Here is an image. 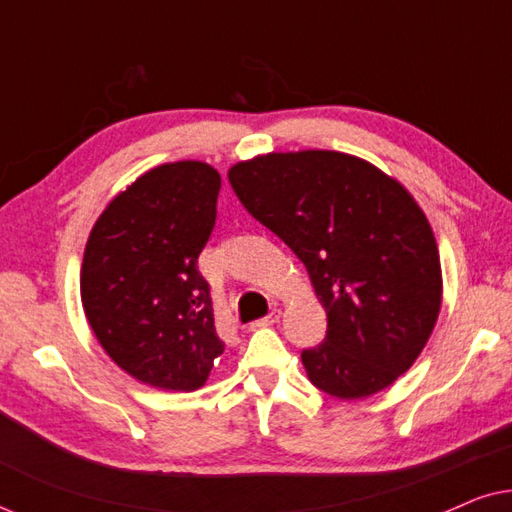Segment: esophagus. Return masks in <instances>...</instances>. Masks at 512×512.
I'll return each instance as SVG.
<instances>
[{"label":"esophagus","instance_id":"34e87169","mask_svg":"<svg viewBox=\"0 0 512 512\" xmlns=\"http://www.w3.org/2000/svg\"><path fill=\"white\" fill-rule=\"evenodd\" d=\"M279 319H282V310H279V307H275V310H272V312L268 314V317L258 319L256 326H272V324H277Z\"/></svg>","mask_w":512,"mask_h":512}]
</instances>
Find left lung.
<instances>
[{
    "mask_svg": "<svg viewBox=\"0 0 512 512\" xmlns=\"http://www.w3.org/2000/svg\"><path fill=\"white\" fill-rule=\"evenodd\" d=\"M244 209L305 263L328 328L303 349L314 387L373 396L422 352L436 326L443 275L415 198L375 165L340 151L268 153L230 167Z\"/></svg>",
    "mask_w": 512,
    "mask_h": 512,
    "instance_id": "obj_1",
    "label": "left lung"
}]
</instances>
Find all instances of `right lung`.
<instances>
[{
    "label": "right lung",
    "mask_w": 512,
    "mask_h": 512,
    "mask_svg": "<svg viewBox=\"0 0 512 512\" xmlns=\"http://www.w3.org/2000/svg\"><path fill=\"white\" fill-rule=\"evenodd\" d=\"M219 191L212 165H158L118 193L90 230L81 265L88 324L118 368L156 389H200L223 354L198 270Z\"/></svg>",
    "instance_id": "right-lung-1"
}]
</instances>
